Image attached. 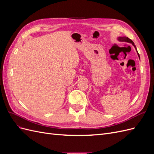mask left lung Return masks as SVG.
I'll use <instances>...</instances> for the list:
<instances>
[{"label": "left lung", "instance_id": "obj_1", "mask_svg": "<svg viewBox=\"0 0 154 154\" xmlns=\"http://www.w3.org/2000/svg\"><path fill=\"white\" fill-rule=\"evenodd\" d=\"M118 40H119V41H121V42H127L131 43V44H132V45L134 46L135 48H136V46H135L134 43L133 42V41H132V40H130V38H128V37H126V36H120V37H119V38H118ZM136 50H137V49H136ZM137 54H138V56H139V54L138 52H137Z\"/></svg>", "mask_w": 154, "mask_h": 154}]
</instances>
